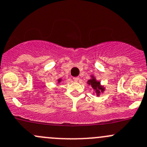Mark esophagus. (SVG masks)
Wrapping results in <instances>:
<instances>
[{"label": "esophagus", "instance_id": "esophagus-1", "mask_svg": "<svg viewBox=\"0 0 147 147\" xmlns=\"http://www.w3.org/2000/svg\"><path fill=\"white\" fill-rule=\"evenodd\" d=\"M79 80H80L79 77H75V78H73V80L75 81V82H78V81H79Z\"/></svg>", "mask_w": 147, "mask_h": 147}]
</instances>
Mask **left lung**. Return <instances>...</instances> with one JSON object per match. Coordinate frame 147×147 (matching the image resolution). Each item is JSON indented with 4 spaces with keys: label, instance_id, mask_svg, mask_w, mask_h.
<instances>
[{
    "label": "left lung",
    "instance_id": "8db88e82",
    "mask_svg": "<svg viewBox=\"0 0 147 147\" xmlns=\"http://www.w3.org/2000/svg\"><path fill=\"white\" fill-rule=\"evenodd\" d=\"M91 79L87 81V83H88L89 85H91L92 87L95 90V92L97 94V96H100V93H102L104 91H105V87L103 86H102L100 84V82L99 81H97V80L95 79L93 75H91Z\"/></svg>",
    "mask_w": 147,
    "mask_h": 147
}]
</instances>
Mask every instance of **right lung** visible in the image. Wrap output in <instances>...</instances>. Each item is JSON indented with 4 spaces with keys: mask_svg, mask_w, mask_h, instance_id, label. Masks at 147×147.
I'll return each instance as SVG.
<instances>
[{
    "mask_svg": "<svg viewBox=\"0 0 147 147\" xmlns=\"http://www.w3.org/2000/svg\"><path fill=\"white\" fill-rule=\"evenodd\" d=\"M61 80H62L61 79H58V83H60V82H61Z\"/></svg>",
    "mask_w": 147,
    "mask_h": 147,
    "instance_id": "obj_1",
    "label": "right lung"
}]
</instances>
